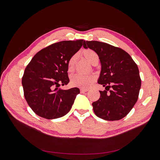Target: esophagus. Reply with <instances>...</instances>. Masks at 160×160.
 I'll list each match as a JSON object with an SVG mask.
<instances>
[{"mask_svg":"<svg viewBox=\"0 0 160 160\" xmlns=\"http://www.w3.org/2000/svg\"><path fill=\"white\" fill-rule=\"evenodd\" d=\"M88 89H80V92L81 93H85V92H87L88 91Z\"/></svg>","mask_w":160,"mask_h":160,"instance_id":"obj_1","label":"esophagus"}]
</instances>
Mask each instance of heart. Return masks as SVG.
I'll use <instances>...</instances> for the list:
<instances>
[{"instance_id":"1","label":"heart","mask_w":160,"mask_h":160,"mask_svg":"<svg viewBox=\"0 0 160 160\" xmlns=\"http://www.w3.org/2000/svg\"><path fill=\"white\" fill-rule=\"evenodd\" d=\"M83 56L86 60L92 65L98 63L99 58L98 54L93 50L88 49L83 52ZM77 60V56H72L68 62V70L72 71ZM95 80V77L93 75H82L77 74L73 75L71 78V82L72 85L75 87H78L83 89L88 88L91 86L92 83Z\"/></svg>"}]
</instances>
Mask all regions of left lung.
<instances>
[{"mask_svg": "<svg viewBox=\"0 0 160 160\" xmlns=\"http://www.w3.org/2000/svg\"><path fill=\"white\" fill-rule=\"evenodd\" d=\"M83 47L94 50L101 64L98 83L106 90L99 91V99L92 103L95 115L106 121L122 119L138 99L141 80L137 64L124 50L106 43L85 41Z\"/></svg>", "mask_w": 160, "mask_h": 160, "instance_id": "left-lung-1", "label": "left lung"}]
</instances>
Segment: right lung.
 Returning <instances> with one entry per match:
<instances>
[{
	"label": "right lung",
	"instance_id": "obj_1",
	"mask_svg": "<svg viewBox=\"0 0 160 160\" xmlns=\"http://www.w3.org/2000/svg\"><path fill=\"white\" fill-rule=\"evenodd\" d=\"M84 40L64 41L39 51L24 70L22 78L24 95L32 110L47 119L60 118L68 113L80 93L78 88L62 89L67 85L68 62Z\"/></svg>",
	"mask_w": 160,
	"mask_h": 160
}]
</instances>
